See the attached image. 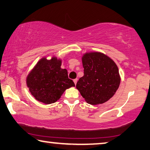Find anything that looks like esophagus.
Segmentation results:
<instances>
[{"instance_id":"obj_1","label":"esophagus","mask_w":150,"mask_h":150,"mask_svg":"<svg viewBox=\"0 0 150 150\" xmlns=\"http://www.w3.org/2000/svg\"><path fill=\"white\" fill-rule=\"evenodd\" d=\"M77 81H78V79H73V81H74V83H75V85H76V83H77Z\"/></svg>"}]
</instances>
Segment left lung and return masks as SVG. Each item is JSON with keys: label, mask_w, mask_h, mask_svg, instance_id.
I'll return each instance as SVG.
<instances>
[{"label": "left lung", "mask_w": 150, "mask_h": 150, "mask_svg": "<svg viewBox=\"0 0 150 150\" xmlns=\"http://www.w3.org/2000/svg\"><path fill=\"white\" fill-rule=\"evenodd\" d=\"M84 75L76 85L87 103L98 105L108 101L118 89L121 77L116 63L101 52H87L82 55Z\"/></svg>", "instance_id": "1"}]
</instances>
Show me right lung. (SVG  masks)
<instances>
[{
	"instance_id": "right-lung-1",
	"label": "right lung",
	"mask_w": 150,
	"mask_h": 150,
	"mask_svg": "<svg viewBox=\"0 0 150 150\" xmlns=\"http://www.w3.org/2000/svg\"><path fill=\"white\" fill-rule=\"evenodd\" d=\"M62 59L53 56L47 57L38 61L26 78L27 87L37 101L45 104L55 103L64 91L75 87L72 80L69 79L67 70L61 69Z\"/></svg>"
}]
</instances>
